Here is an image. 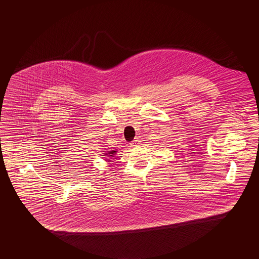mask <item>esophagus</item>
Returning a JSON list of instances; mask_svg holds the SVG:
<instances>
[{
  "label": "esophagus",
  "instance_id": "1",
  "mask_svg": "<svg viewBox=\"0 0 259 259\" xmlns=\"http://www.w3.org/2000/svg\"><path fill=\"white\" fill-rule=\"evenodd\" d=\"M139 144H140V141H138V140H136V141H133L130 143V146H131V147H135V146H138Z\"/></svg>",
  "mask_w": 259,
  "mask_h": 259
}]
</instances>
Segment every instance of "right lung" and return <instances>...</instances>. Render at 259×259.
I'll list each match as a JSON object with an SVG mask.
<instances>
[{"instance_id": "obj_1", "label": "right lung", "mask_w": 259, "mask_h": 259, "mask_svg": "<svg viewBox=\"0 0 259 259\" xmlns=\"http://www.w3.org/2000/svg\"><path fill=\"white\" fill-rule=\"evenodd\" d=\"M115 153H117V151H115V150H112V151H108V152H106V153H105V155H103V156H109V157H113L114 155H116ZM107 161H110V160H107Z\"/></svg>"}]
</instances>
